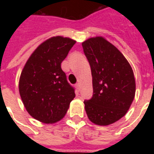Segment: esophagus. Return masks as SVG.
<instances>
[{
	"label": "esophagus",
	"mask_w": 154,
	"mask_h": 154,
	"mask_svg": "<svg viewBox=\"0 0 154 154\" xmlns=\"http://www.w3.org/2000/svg\"><path fill=\"white\" fill-rule=\"evenodd\" d=\"M75 87H76V89H77V90H79V89H80V85L78 84V83H77V84L75 85Z\"/></svg>",
	"instance_id": "1"
}]
</instances>
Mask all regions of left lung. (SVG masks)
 I'll list each match as a JSON object with an SVG mask.
<instances>
[{
  "label": "left lung",
  "mask_w": 154,
  "mask_h": 154,
  "mask_svg": "<svg viewBox=\"0 0 154 154\" xmlns=\"http://www.w3.org/2000/svg\"><path fill=\"white\" fill-rule=\"evenodd\" d=\"M91 67L94 95L85 101L89 121L105 126L126 114L134 101L136 83L131 65L117 47L105 37H90L82 42Z\"/></svg>",
  "instance_id": "obj_1"
}]
</instances>
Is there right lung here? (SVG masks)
I'll return each instance as SVG.
<instances>
[{"mask_svg":"<svg viewBox=\"0 0 154 154\" xmlns=\"http://www.w3.org/2000/svg\"><path fill=\"white\" fill-rule=\"evenodd\" d=\"M75 43L69 37H50L35 49L21 71L20 98L29 114L42 123L60 121L75 97L60 67Z\"/></svg>","mask_w":154,"mask_h":154,"instance_id":"add662e5","label":"right lung"}]
</instances>
